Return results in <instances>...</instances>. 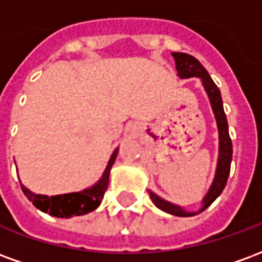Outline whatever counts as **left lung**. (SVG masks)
Segmentation results:
<instances>
[{
    "label": "left lung",
    "instance_id": "1",
    "mask_svg": "<svg viewBox=\"0 0 262 262\" xmlns=\"http://www.w3.org/2000/svg\"><path fill=\"white\" fill-rule=\"evenodd\" d=\"M172 57L176 60V69L177 73L180 75V78H191V77H199L202 81L203 88L208 94L209 101L212 105L216 123H217V130H219V159H217V167H216V174L212 185L209 188L208 193L202 199V208L199 209V212H203L205 209L210 206L216 198L219 196L222 191L225 189L226 182L229 178L231 164V156H233V147H231V139L229 136V125L226 119V114L223 111V102L220 97V91L217 85L214 84L213 80L210 78L208 71L205 70L199 61L193 56L187 53H178L174 52ZM150 198L153 203L161 210H164L167 213L174 214V216H181V217H188V216H195L199 212H187L181 206L174 205V203L164 201L163 198L156 195L151 191H148Z\"/></svg>",
    "mask_w": 262,
    "mask_h": 262
}]
</instances>
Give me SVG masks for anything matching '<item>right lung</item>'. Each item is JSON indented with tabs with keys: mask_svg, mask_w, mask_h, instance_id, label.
Segmentation results:
<instances>
[{
	"mask_svg": "<svg viewBox=\"0 0 262 262\" xmlns=\"http://www.w3.org/2000/svg\"><path fill=\"white\" fill-rule=\"evenodd\" d=\"M116 156H118V148L111 156L108 165L103 171L101 180L94 187L86 188V189L80 191V192L48 196V195H39V193L31 192L22 184H20V188L25 193V196L39 210L52 214L54 217H66L67 219V217H73V216H81V214L90 213V212L95 210L99 206V203H101L103 198V193L108 189L109 172H111V168L114 165Z\"/></svg>",
	"mask_w": 262,
	"mask_h": 262,
	"instance_id": "obj_1",
	"label": "right lung"
}]
</instances>
